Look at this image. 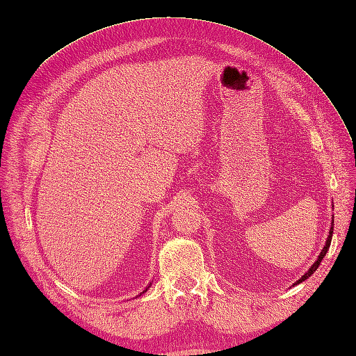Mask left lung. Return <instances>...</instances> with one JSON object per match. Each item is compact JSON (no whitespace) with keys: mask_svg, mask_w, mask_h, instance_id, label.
Listing matches in <instances>:
<instances>
[{"mask_svg":"<svg viewBox=\"0 0 356 356\" xmlns=\"http://www.w3.org/2000/svg\"><path fill=\"white\" fill-rule=\"evenodd\" d=\"M332 230H334V220H332V224H331V229H330V234H328V239H327V243H325V246H324V250H322V252L319 254V257H318V260L314 263V266H312L309 270L306 272V275L301 277V279H298V281L294 284V285H297V284H300V282H303V281H306V279L309 277V276H312L314 275V272H316V268L319 267V264H321V261H322V258L325 257V254H327V251H328V248H330V245H331V238H332Z\"/></svg>","mask_w":356,"mask_h":356,"instance_id":"left-lung-1","label":"left lung"}]
</instances>
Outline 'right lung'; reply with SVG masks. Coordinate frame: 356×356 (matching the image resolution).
<instances>
[{"instance_id":"obj_1","label":"right lung","mask_w":356,"mask_h":356,"mask_svg":"<svg viewBox=\"0 0 356 356\" xmlns=\"http://www.w3.org/2000/svg\"><path fill=\"white\" fill-rule=\"evenodd\" d=\"M145 291H147V289H145Z\"/></svg>"}]
</instances>
